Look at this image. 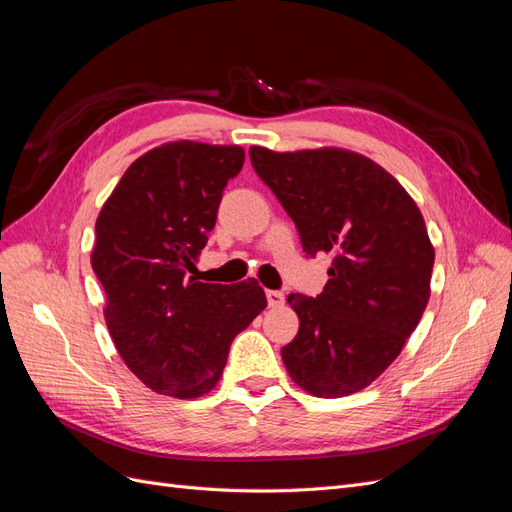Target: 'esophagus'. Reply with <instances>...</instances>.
<instances>
[{"label":"esophagus","mask_w":512,"mask_h":512,"mask_svg":"<svg viewBox=\"0 0 512 512\" xmlns=\"http://www.w3.org/2000/svg\"><path fill=\"white\" fill-rule=\"evenodd\" d=\"M267 303H269V307L284 305V292H280V290H267Z\"/></svg>","instance_id":"1"}]
</instances>
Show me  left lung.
<instances>
[{
    "label": "left lung",
    "mask_w": 512,
    "mask_h": 512,
    "mask_svg": "<svg viewBox=\"0 0 512 512\" xmlns=\"http://www.w3.org/2000/svg\"><path fill=\"white\" fill-rule=\"evenodd\" d=\"M256 175L297 226L303 252L333 254L318 297L290 294L299 333L282 348L290 378L316 397L365 389L389 367L429 301L433 247L414 200L359 153L250 147Z\"/></svg>",
    "instance_id": "1"
}]
</instances>
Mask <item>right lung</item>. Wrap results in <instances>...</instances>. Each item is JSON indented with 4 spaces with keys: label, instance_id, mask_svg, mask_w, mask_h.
Returning a JSON list of instances; mask_svg holds the SVG:
<instances>
[{
    "label": "right lung",
    "instance_id": "add662e5",
    "mask_svg": "<svg viewBox=\"0 0 512 512\" xmlns=\"http://www.w3.org/2000/svg\"><path fill=\"white\" fill-rule=\"evenodd\" d=\"M243 158L237 145L151 149L123 173L96 220L91 267L106 292L108 333L132 374L160 395L209 393L232 339L267 307L254 280L226 286L194 277Z\"/></svg>",
    "mask_w": 512,
    "mask_h": 512
}]
</instances>
